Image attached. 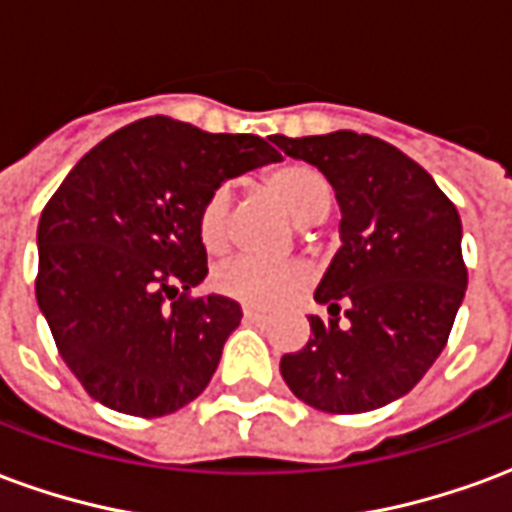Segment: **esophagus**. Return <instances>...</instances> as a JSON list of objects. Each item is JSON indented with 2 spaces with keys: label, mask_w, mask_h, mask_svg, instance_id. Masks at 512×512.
I'll list each match as a JSON object with an SVG mask.
<instances>
[{
  "label": "esophagus",
  "mask_w": 512,
  "mask_h": 512,
  "mask_svg": "<svg viewBox=\"0 0 512 512\" xmlns=\"http://www.w3.org/2000/svg\"><path fill=\"white\" fill-rule=\"evenodd\" d=\"M244 318L249 323H263L266 321V315H263V312H257V310H249V307H246L244 310Z\"/></svg>",
  "instance_id": "34e87169"
}]
</instances>
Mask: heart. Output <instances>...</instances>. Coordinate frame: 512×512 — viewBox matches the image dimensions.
Returning <instances> with one entry per match:
<instances>
[{"instance_id":"obj_1","label":"heart","mask_w":512,"mask_h":512,"mask_svg":"<svg viewBox=\"0 0 512 512\" xmlns=\"http://www.w3.org/2000/svg\"><path fill=\"white\" fill-rule=\"evenodd\" d=\"M263 189L288 211L296 224H318L332 208V186L321 169L301 161H290L271 169L263 178ZM197 235L208 252H222L230 244V194L227 189L208 191L197 211ZM213 290L227 299L274 310L290 301L307 282L304 268L296 263H257L249 257L230 260L213 271Z\"/></svg>"}]
</instances>
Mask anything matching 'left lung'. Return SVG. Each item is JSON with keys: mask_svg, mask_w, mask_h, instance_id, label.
Here are the masks:
<instances>
[{"mask_svg": "<svg viewBox=\"0 0 512 512\" xmlns=\"http://www.w3.org/2000/svg\"><path fill=\"white\" fill-rule=\"evenodd\" d=\"M318 167L340 202V241L310 315V340L279 362L290 392L329 414L373 411L430 370L466 293L461 216L417 161L370 134H274Z\"/></svg>", "mask_w": 512, "mask_h": 512, "instance_id": "8db88e82", "label": "left lung"}]
</instances>
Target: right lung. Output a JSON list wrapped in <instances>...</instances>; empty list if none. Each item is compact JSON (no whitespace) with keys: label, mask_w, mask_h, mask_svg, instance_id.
<instances>
[{"label":"right lung","mask_w":512,"mask_h":512,"mask_svg":"<svg viewBox=\"0 0 512 512\" xmlns=\"http://www.w3.org/2000/svg\"><path fill=\"white\" fill-rule=\"evenodd\" d=\"M268 139L145 117L82 156L38 224L35 296L87 395L131 417H164L208 386L241 323L238 301L200 296L208 191L277 161Z\"/></svg>","instance_id":"1"}]
</instances>
